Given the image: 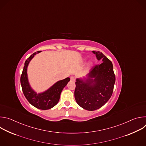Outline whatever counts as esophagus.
<instances>
[{"label":"esophagus","instance_id":"obj_1","mask_svg":"<svg viewBox=\"0 0 146 146\" xmlns=\"http://www.w3.org/2000/svg\"><path fill=\"white\" fill-rule=\"evenodd\" d=\"M70 80H71L72 81H74L76 80V78H75V77H74V76H72V77H70Z\"/></svg>","mask_w":146,"mask_h":146}]
</instances>
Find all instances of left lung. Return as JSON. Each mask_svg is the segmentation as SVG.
<instances>
[{
	"instance_id": "1",
	"label": "left lung",
	"mask_w": 146,
	"mask_h": 146,
	"mask_svg": "<svg viewBox=\"0 0 146 146\" xmlns=\"http://www.w3.org/2000/svg\"><path fill=\"white\" fill-rule=\"evenodd\" d=\"M92 52L102 63L92 67L85 80L77 78L74 91L77 103L89 111L100 108L109 100L115 81L111 60L99 51Z\"/></svg>"
}]
</instances>
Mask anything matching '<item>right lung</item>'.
Listing matches in <instances>:
<instances>
[{
    "mask_svg": "<svg viewBox=\"0 0 146 146\" xmlns=\"http://www.w3.org/2000/svg\"><path fill=\"white\" fill-rule=\"evenodd\" d=\"M41 51H37L31 55L25 61L23 73L21 76L20 81L23 92L28 101L34 107L41 110H48L55 106L58 103L60 93L64 88L70 81V78L67 77L64 80L56 82L46 91L37 94L31 87L27 76V68L29 62L34 56Z\"/></svg>",
    "mask_w": 146,
    "mask_h": 146,
    "instance_id": "add662e5",
    "label": "right lung"
}]
</instances>
